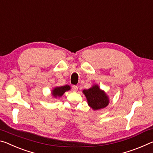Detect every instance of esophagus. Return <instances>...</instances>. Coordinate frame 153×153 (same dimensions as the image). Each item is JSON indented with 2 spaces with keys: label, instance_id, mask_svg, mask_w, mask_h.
Wrapping results in <instances>:
<instances>
[{
  "label": "esophagus",
  "instance_id": "34e87169",
  "mask_svg": "<svg viewBox=\"0 0 153 153\" xmlns=\"http://www.w3.org/2000/svg\"><path fill=\"white\" fill-rule=\"evenodd\" d=\"M72 89L73 91H77V90H78V87H77L76 85H72Z\"/></svg>",
  "mask_w": 153,
  "mask_h": 153
}]
</instances>
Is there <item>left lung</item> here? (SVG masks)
Listing matches in <instances>:
<instances>
[{"instance_id": "8db88e82", "label": "left lung", "mask_w": 153, "mask_h": 153, "mask_svg": "<svg viewBox=\"0 0 153 153\" xmlns=\"http://www.w3.org/2000/svg\"><path fill=\"white\" fill-rule=\"evenodd\" d=\"M89 106L94 110L104 108L109 103L108 96L97 85H94L87 90H83Z\"/></svg>"}]
</instances>
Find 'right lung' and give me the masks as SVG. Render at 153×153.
Here are the masks:
<instances>
[{
    "label": "right lung",
    "instance_id": "obj_1",
    "mask_svg": "<svg viewBox=\"0 0 153 153\" xmlns=\"http://www.w3.org/2000/svg\"><path fill=\"white\" fill-rule=\"evenodd\" d=\"M71 89V87L68 85H64L62 87H56L52 92V95L55 97H60L63 95L66 91H68Z\"/></svg>",
    "mask_w": 153,
    "mask_h": 153
}]
</instances>
